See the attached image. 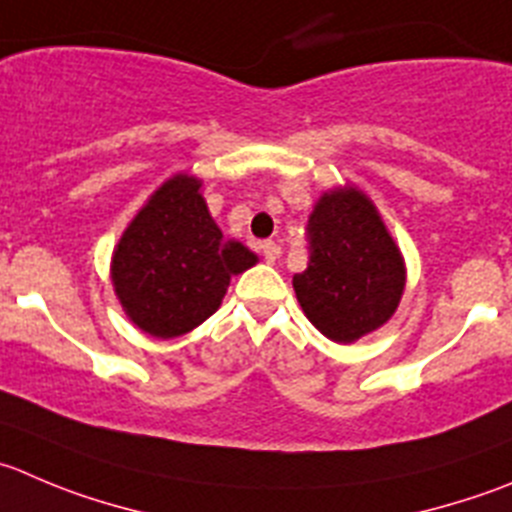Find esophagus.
Segmentation results:
<instances>
[{
	"mask_svg": "<svg viewBox=\"0 0 512 512\" xmlns=\"http://www.w3.org/2000/svg\"><path fill=\"white\" fill-rule=\"evenodd\" d=\"M261 253H264V259L269 261V264H276L281 248H279V243H276V241H264V243H261Z\"/></svg>",
	"mask_w": 512,
	"mask_h": 512,
	"instance_id": "esophagus-1",
	"label": "esophagus"
}]
</instances>
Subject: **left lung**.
I'll return each instance as SVG.
<instances>
[{"label": "left lung", "instance_id": "1", "mask_svg": "<svg viewBox=\"0 0 512 512\" xmlns=\"http://www.w3.org/2000/svg\"><path fill=\"white\" fill-rule=\"evenodd\" d=\"M309 266L294 276L306 319L339 344L387 324L405 291L407 271L374 203L359 188H334L309 216Z\"/></svg>", "mask_w": 512, "mask_h": 512}]
</instances>
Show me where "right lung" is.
I'll return each mask as SVG.
<instances>
[{
    "label": "right lung",
    "mask_w": 512,
    "mask_h": 512,
    "mask_svg": "<svg viewBox=\"0 0 512 512\" xmlns=\"http://www.w3.org/2000/svg\"><path fill=\"white\" fill-rule=\"evenodd\" d=\"M201 180L178 173L148 198L113 253L115 294L138 329L158 339L188 334L221 306L231 276L259 256L226 241Z\"/></svg>",
    "instance_id": "add662e5"
}]
</instances>
